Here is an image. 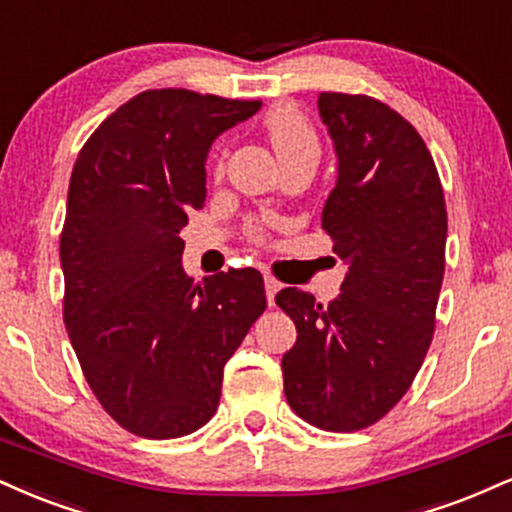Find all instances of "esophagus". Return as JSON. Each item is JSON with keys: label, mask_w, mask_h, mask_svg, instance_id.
<instances>
[{"label": "esophagus", "mask_w": 512, "mask_h": 512, "mask_svg": "<svg viewBox=\"0 0 512 512\" xmlns=\"http://www.w3.org/2000/svg\"><path fill=\"white\" fill-rule=\"evenodd\" d=\"M281 283L274 279V276H264V291H267V303L274 305V295L279 293Z\"/></svg>", "instance_id": "34e87169"}]
</instances>
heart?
<instances>
[{
  "label": "heart",
  "instance_id": "1",
  "mask_svg": "<svg viewBox=\"0 0 512 512\" xmlns=\"http://www.w3.org/2000/svg\"><path fill=\"white\" fill-rule=\"evenodd\" d=\"M264 131H267L283 164L300 157H319V138L315 128L293 104H276L269 109L264 116ZM217 171H221V162H217ZM252 236L260 240L262 233L255 229Z\"/></svg>",
  "mask_w": 512,
  "mask_h": 512
}]
</instances>
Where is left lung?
I'll use <instances>...</instances> for the list:
<instances>
[{
    "mask_svg": "<svg viewBox=\"0 0 512 512\" xmlns=\"http://www.w3.org/2000/svg\"><path fill=\"white\" fill-rule=\"evenodd\" d=\"M317 104L338 157L322 229L348 274L326 307L298 288L276 293L298 329L283 391L305 422L357 432L408 393L434 338L446 200L432 152L396 109L346 92Z\"/></svg>",
    "mask_w": 512,
    "mask_h": 512,
    "instance_id": "left-lung-1",
    "label": "left lung"
}]
</instances>
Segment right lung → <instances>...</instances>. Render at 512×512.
I'll return each instance as SVG.
<instances>
[{
	"label": "right lung",
	"mask_w": 512,
	"mask_h": 512,
	"mask_svg": "<svg viewBox=\"0 0 512 512\" xmlns=\"http://www.w3.org/2000/svg\"><path fill=\"white\" fill-rule=\"evenodd\" d=\"M260 100L145 90L78 152L61 229L64 324L95 398L126 432L178 439L212 420L224 365L267 307L257 269L183 274L190 209L219 133Z\"/></svg>",
	"instance_id": "right-lung-1"
}]
</instances>
